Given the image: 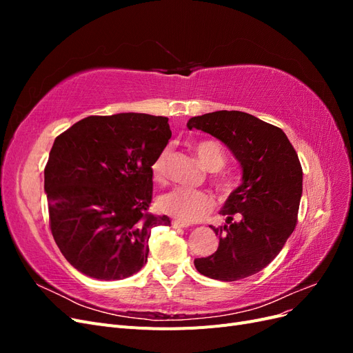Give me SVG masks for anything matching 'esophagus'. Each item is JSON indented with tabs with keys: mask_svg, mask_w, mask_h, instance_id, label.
<instances>
[{
	"mask_svg": "<svg viewBox=\"0 0 353 353\" xmlns=\"http://www.w3.org/2000/svg\"><path fill=\"white\" fill-rule=\"evenodd\" d=\"M170 225H172V228H187L188 225L184 222H179V221H172L170 222Z\"/></svg>",
	"mask_w": 353,
	"mask_h": 353,
	"instance_id": "34e87169",
	"label": "esophagus"
}]
</instances>
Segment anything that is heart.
Wrapping results in <instances>:
<instances>
[{
	"instance_id": "b5f03b06",
	"label": "heart",
	"mask_w": 353,
	"mask_h": 353,
	"mask_svg": "<svg viewBox=\"0 0 353 353\" xmlns=\"http://www.w3.org/2000/svg\"><path fill=\"white\" fill-rule=\"evenodd\" d=\"M193 150L200 163L210 172H218L225 166L227 157L222 145L215 140H201L194 144ZM169 148H163L157 154L152 165V174L156 183H163L168 175ZM215 185L221 191H228L230 183L223 178H216ZM159 210L168 216H172L181 222H197L205 218L213 209V199L200 190H190L178 187L169 193L160 196L157 200Z\"/></svg>"
}]
</instances>
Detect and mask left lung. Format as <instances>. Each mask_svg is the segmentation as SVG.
Returning <instances> with one entry per match:
<instances>
[{"label":"left lung","instance_id":"8db88e82","mask_svg":"<svg viewBox=\"0 0 353 353\" xmlns=\"http://www.w3.org/2000/svg\"><path fill=\"white\" fill-rule=\"evenodd\" d=\"M225 144L243 169L221 215L225 225L212 227L218 250L194 259L203 275L237 281L262 271L285 244L297 223L303 172L297 153L283 130L239 110H219L188 121Z\"/></svg>","mask_w":353,"mask_h":353}]
</instances>
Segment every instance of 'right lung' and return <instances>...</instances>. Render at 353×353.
<instances>
[{
  "label": "right lung",
  "instance_id": "right-lung-1",
  "mask_svg": "<svg viewBox=\"0 0 353 353\" xmlns=\"http://www.w3.org/2000/svg\"><path fill=\"white\" fill-rule=\"evenodd\" d=\"M172 132L168 117L88 116L60 134L44 169L50 228L66 261L97 280H122L147 262L152 165Z\"/></svg>",
  "mask_w": 353,
  "mask_h": 353
}]
</instances>
